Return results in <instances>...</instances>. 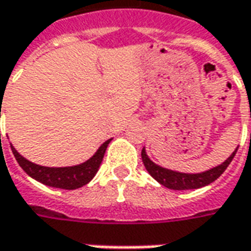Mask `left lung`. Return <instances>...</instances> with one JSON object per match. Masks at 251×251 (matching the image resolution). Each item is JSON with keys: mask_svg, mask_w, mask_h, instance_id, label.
<instances>
[{"mask_svg": "<svg viewBox=\"0 0 251 251\" xmlns=\"http://www.w3.org/2000/svg\"><path fill=\"white\" fill-rule=\"evenodd\" d=\"M236 150L221 165H219V167H216L213 169H209L206 172H202V174H195V175L174 172V171H169V169L158 167L157 164L150 161V158L146 155L145 149H142V154L141 155H142V161L145 168L148 169L149 174L153 176L160 184H162L164 187L171 188V190H191V188H200L203 187V186H208L212 181L219 179L221 174L231 164L234 155L236 154Z\"/></svg>", "mask_w": 251, "mask_h": 251, "instance_id": "obj_1", "label": "left lung"}]
</instances>
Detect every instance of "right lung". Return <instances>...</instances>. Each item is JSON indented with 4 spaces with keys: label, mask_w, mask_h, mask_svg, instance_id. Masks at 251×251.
I'll return each mask as SVG.
<instances>
[{
    "label": "right lung",
    "mask_w": 251,
    "mask_h": 251,
    "mask_svg": "<svg viewBox=\"0 0 251 251\" xmlns=\"http://www.w3.org/2000/svg\"><path fill=\"white\" fill-rule=\"evenodd\" d=\"M109 142H110V139L102 143L101 148L97 150L96 154L86 162H83L80 165H75V167H67V168H49V167L36 165L34 162L25 160L23 155L19 154L13 146H10V149H12V153L15 155L16 161L19 162V165L32 179L41 181L50 187L75 190V188L83 187L94 177L101 162H102L103 154H105V150L108 148Z\"/></svg>",
    "instance_id": "obj_1"
}]
</instances>
